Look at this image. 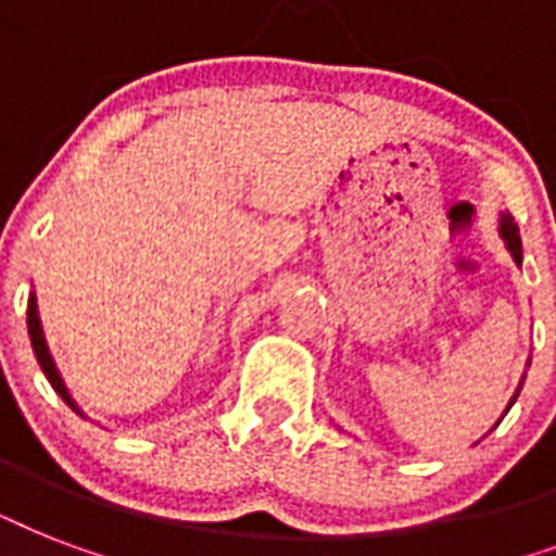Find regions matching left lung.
I'll list each match as a JSON object with an SVG mask.
<instances>
[{"label":"left lung","instance_id":"obj_1","mask_svg":"<svg viewBox=\"0 0 556 556\" xmlns=\"http://www.w3.org/2000/svg\"><path fill=\"white\" fill-rule=\"evenodd\" d=\"M500 236H502V242H505V248H508L510 256H514V262L522 265V239H519V227L514 225V216H510V213H502L500 216ZM517 395H519V389L514 392V397H510L508 409L514 406ZM508 409H505V413H508Z\"/></svg>","mask_w":556,"mask_h":556}]
</instances>
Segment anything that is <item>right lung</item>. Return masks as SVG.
<instances>
[{"instance_id": "obj_1", "label": "right lung", "mask_w": 556, "mask_h": 556, "mask_svg": "<svg viewBox=\"0 0 556 556\" xmlns=\"http://www.w3.org/2000/svg\"><path fill=\"white\" fill-rule=\"evenodd\" d=\"M28 334H30V346H34V355H37L39 366H42V371H46L48 383L54 387V392H56V395H60V397H63L65 404L72 406V409H77V404H74V397L68 395V389H65L63 378H60V371H56L54 357H51V352H48L46 334H42V323H39L37 296H34V294L28 296ZM77 413H80V409H77Z\"/></svg>"}]
</instances>
